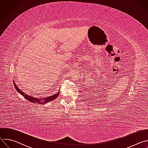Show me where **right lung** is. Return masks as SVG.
Returning <instances> with one entry per match:
<instances>
[{"mask_svg":"<svg viewBox=\"0 0 148 148\" xmlns=\"http://www.w3.org/2000/svg\"><path fill=\"white\" fill-rule=\"evenodd\" d=\"M13 84H14V87L16 90V91L19 93L21 95H22L23 97H25V98H26L27 100L29 101L30 102H33V103H40V104H43V103H47L50 101H51L54 99H55L59 95V93H60V91H58L57 94L53 95H51V96H49V97H46V98H36V97H32L30 95H29L26 94H25L24 92H23L22 90H21L16 85L15 82L13 81Z\"/></svg>","mask_w":148,"mask_h":148,"instance_id":"obj_1","label":"right lung"}]
</instances>
